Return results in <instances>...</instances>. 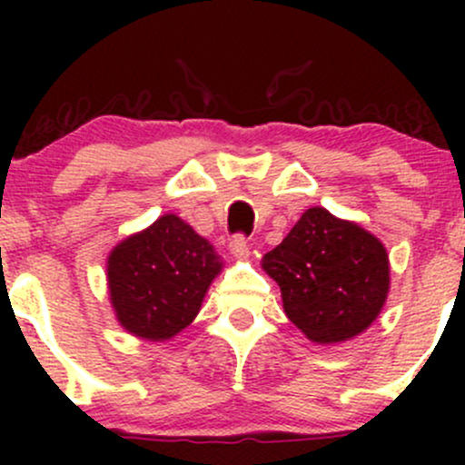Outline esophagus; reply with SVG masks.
<instances>
[{
	"label": "esophagus",
	"instance_id": "esophagus-1",
	"mask_svg": "<svg viewBox=\"0 0 465 465\" xmlns=\"http://www.w3.org/2000/svg\"><path fill=\"white\" fill-rule=\"evenodd\" d=\"M229 253H232L233 258H238V260L247 258V255H249L247 240H244L242 236H233L232 242H229Z\"/></svg>",
	"mask_w": 465,
	"mask_h": 465
}]
</instances>
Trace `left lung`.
Returning <instances> with one entry per match:
<instances>
[{
  "label": "left lung",
  "instance_id": "1",
  "mask_svg": "<svg viewBox=\"0 0 465 465\" xmlns=\"http://www.w3.org/2000/svg\"><path fill=\"white\" fill-rule=\"evenodd\" d=\"M262 269L277 282L286 317L317 345L365 332L385 306L391 271L385 244L325 207L302 214Z\"/></svg>",
  "mask_w": 465,
  "mask_h": 465
}]
</instances>
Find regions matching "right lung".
I'll return each mask as SVG.
<instances>
[{
    "mask_svg": "<svg viewBox=\"0 0 465 465\" xmlns=\"http://www.w3.org/2000/svg\"><path fill=\"white\" fill-rule=\"evenodd\" d=\"M221 258L177 214L131 233L106 258V286L117 323L146 341L174 339L194 322Z\"/></svg>",
    "mask_w": 465,
    "mask_h": 465,
    "instance_id": "1",
    "label": "right lung"
}]
</instances>
